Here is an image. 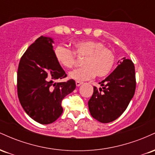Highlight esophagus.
Returning a JSON list of instances; mask_svg holds the SVG:
<instances>
[{
    "label": "esophagus",
    "mask_w": 155,
    "mask_h": 155,
    "mask_svg": "<svg viewBox=\"0 0 155 155\" xmlns=\"http://www.w3.org/2000/svg\"><path fill=\"white\" fill-rule=\"evenodd\" d=\"M82 84V82H81V81H76V87H79L80 85Z\"/></svg>",
    "instance_id": "esophagus-1"
}]
</instances>
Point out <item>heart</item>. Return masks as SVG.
<instances>
[{"instance_id":"1","label":"heart","mask_w":155,"mask_h":155,"mask_svg":"<svg viewBox=\"0 0 155 155\" xmlns=\"http://www.w3.org/2000/svg\"><path fill=\"white\" fill-rule=\"evenodd\" d=\"M74 52L63 45L54 49L57 61L62 66L71 68L75 63V54L85 57L82 68L69 72L68 77L76 81H86L95 76L104 77L109 74L115 63L114 53L97 41H81L74 44Z\"/></svg>"}]
</instances>
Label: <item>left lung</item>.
I'll return each instance as SVG.
<instances>
[{
  "mask_svg": "<svg viewBox=\"0 0 155 155\" xmlns=\"http://www.w3.org/2000/svg\"><path fill=\"white\" fill-rule=\"evenodd\" d=\"M117 67L103 80L100 87H93L88 101L92 117L102 123H108L122 114L136 90V73L132 60L125 58L119 60Z\"/></svg>",
  "mask_w": 155,
  "mask_h": 155,
  "instance_id": "8db88e82",
  "label": "left lung"
}]
</instances>
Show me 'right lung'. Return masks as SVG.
Here are the masks:
<instances>
[{"instance_id":"1","label":"right lung","mask_w":155,"mask_h":155,"mask_svg":"<svg viewBox=\"0 0 155 155\" xmlns=\"http://www.w3.org/2000/svg\"><path fill=\"white\" fill-rule=\"evenodd\" d=\"M54 41L41 36L21 58L17 71V94L27 114L42 124L58 120L63 113L62 100L75 90V81L54 82L66 77L57 61Z\"/></svg>"}]
</instances>
